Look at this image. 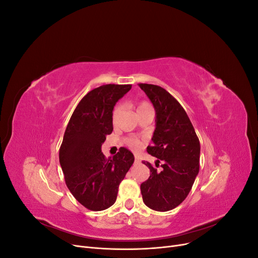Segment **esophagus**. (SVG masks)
<instances>
[{
    "label": "esophagus",
    "instance_id": "34e87169",
    "mask_svg": "<svg viewBox=\"0 0 258 258\" xmlns=\"http://www.w3.org/2000/svg\"><path fill=\"white\" fill-rule=\"evenodd\" d=\"M135 162H136V163H140V162H141V160H140V158L137 157V156H136V157H135Z\"/></svg>",
    "mask_w": 258,
    "mask_h": 258
}]
</instances>
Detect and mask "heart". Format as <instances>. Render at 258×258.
<instances>
[{"label":"heart","instance_id":"heart-1","mask_svg":"<svg viewBox=\"0 0 258 258\" xmlns=\"http://www.w3.org/2000/svg\"><path fill=\"white\" fill-rule=\"evenodd\" d=\"M147 108H153V107H152V105L150 103L145 102V101H142V102H139L137 104V113L142 112L144 110H147ZM120 112H121V105L120 104L116 105L114 107L113 113H112V121H113L114 124L116 123L117 119H118V116H119ZM123 142L132 151H139L140 148H141L142 145H143V142L141 141V140L138 139V138H134V137L126 138V139L123 140Z\"/></svg>","mask_w":258,"mask_h":258}]
</instances>
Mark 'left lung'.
I'll return each mask as SVG.
<instances>
[{
	"instance_id": "1",
	"label": "left lung",
	"mask_w": 258,
	"mask_h": 258,
	"mask_svg": "<svg viewBox=\"0 0 258 258\" xmlns=\"http://www.w3.org/2000/svg\"><path fill=\"white\" fill-rule=\"evenodd\" d=\"M156 111L153 146L147 153L157 158L156 167L144 162L151 173L141 184L143 202L152 210L167 212L188 196L198 172L200 142L189 117L178 101L160 86L139 84Z\"/></svg>"
}]
</instances>
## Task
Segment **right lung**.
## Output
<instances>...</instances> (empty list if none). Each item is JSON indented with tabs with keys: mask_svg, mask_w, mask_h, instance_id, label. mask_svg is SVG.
Instances as JSON below:
<instances>
[{
	"mask_svg": "<svg viewBox=\"0 0 258 258\" xmlns=\"http://www.w3.org/2000/svg\"><path fill=\"white\" fill-rule=\"evenodd\" d=\"M130 89L131 85L107 84L89 91L67 126L59 150L60 166L69 190L88 210L102 211L114 205L119 184L135 161L124 147L110 158L101 152L113 131L114 105Z\"/></svg>",
	"mask_w": 258,
	"mask_h": 258,
	"instance_id": "right-lung-1",
	"label": "right lung"
}]
</instances>
